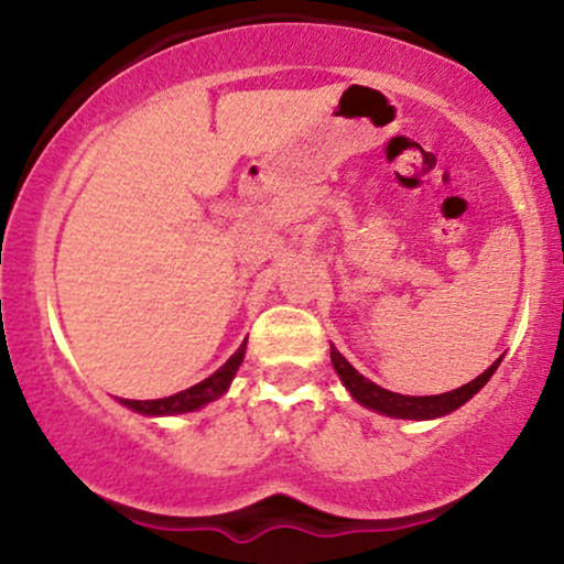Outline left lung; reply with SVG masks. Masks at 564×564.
Here are the masks:
<instances>
[{"label": "left lung", "mask_w": 564, "mask_h": 564, "mask_svg": "<svg viewBox=\"0 0 564 564\" xmlns=\"http://www.w3.org/2000/svg\"><path fill=\"white\" fill-rule=\"evenodd\" d=\"M332 364L336 368V373L341 377V381H345L349 394H352L360 405L373 408V411L387 413V416H398V419H437V416H445V413L456 411V408H462L471 394L480 392L482 387L488 384V379L496 373V368L501 360H496L488 371H482L480 377L471 379L469 384L458 387V390L453 392L426 394V398H411V394H398V392L384 390V387L373 384V381L360 377V373L355 371L345 358H341V352L336 347H332Z\"/></svg>", "instance_id": "left-lung-1"}]
</instances>
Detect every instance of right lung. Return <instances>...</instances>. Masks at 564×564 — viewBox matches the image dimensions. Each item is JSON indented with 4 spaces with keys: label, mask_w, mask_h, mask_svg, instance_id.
Wrapping results in <instances>:
<instances>
[{
    "label": "right lung",
    "mask_w": 564,
    "mask_h": 564,
    "mask_svg": "<svg viewBox=\"0 0 564 564\" xmlns=\"http://www.w3.org/2000/svg\"><path fill=\"white\" fill-rule=\"evenodd\" d=\"M246 352V341L238 347V352L225 364L223 368H217L209 379L198 381V384L187 387V390L170 394V398H161V400H121V403L132 408L138 413H148V416H164V413H187V411H196V408L212 403L217 400L219 394L228 390V384L236 377L238 366H241Z\"/></svg>",
    "instance_id": "1"
}]
</instances>
